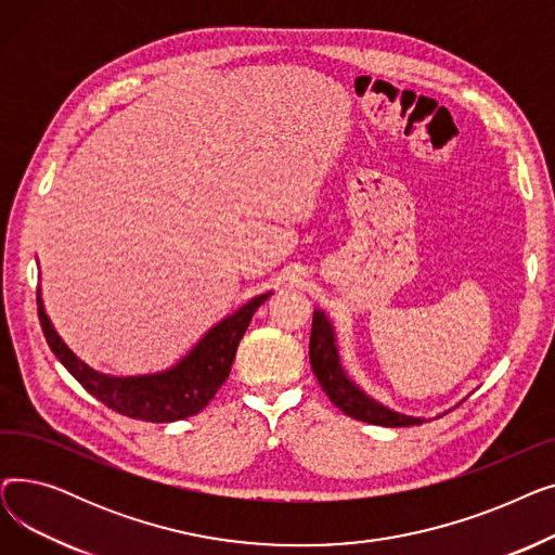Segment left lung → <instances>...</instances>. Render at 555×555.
Returning a JSON list of instances; mask_svg holds the SVG:
<instances>
[{"label": "left lung", "mask_w": 555, "mask_h": 555, "mask_svg": "<svg viewBox=\"0 0 555 555\" xmlns=\"http://www.w3.org/2000/svg\"><path fill=\"white\" fill-rule=\"evenodd\" d=\"M310 366L317 375L319 385H322V389L326 391V396L346 416L371 423V425H383V427H410V425L423 423V418L398 414L389 410V406L375 402L348 380V375L339 364L333 326L322 310H314L312 314Z\"/></svg>", "instance_id": "1"}]
</instances>
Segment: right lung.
<instances>
[{
	"mask_svg": "<svg viewBox=\"0 0 555 555\" xmlns=\"http://www.w3.org/2000/svg\"><path fill=\"white\" fill-rule=\"evenodd\" d=\"M268 297L270 293L260 295L245 304L241 310L233 312L231 317L222 319L220 324H216L193 346V351L186 358H182L168 371L132 377L105 375L80 362L53 331L44 312L40 293L38 317L47 344L51 346L55 358L61 360L76 380L105 406L137 421L172 423L202 412L216 396V391L224 385L251 317L256 308Z\"/></svg>",
	"mask_w": 555,
	"mask_h": 555,
	"instance_id": "add662e5",
	"label": "right lung"
}]
</instances>
